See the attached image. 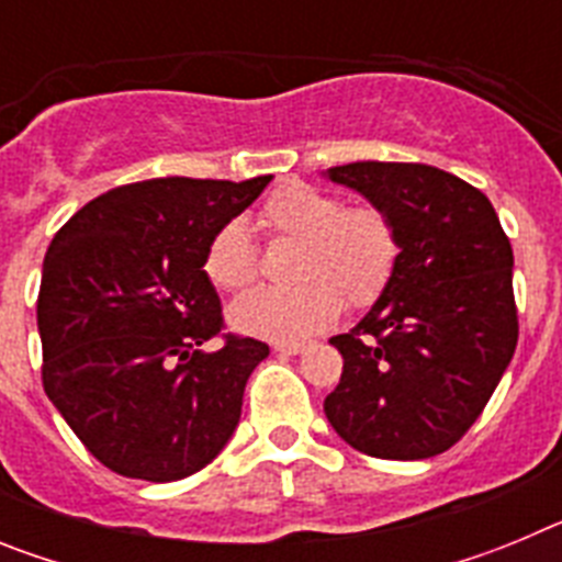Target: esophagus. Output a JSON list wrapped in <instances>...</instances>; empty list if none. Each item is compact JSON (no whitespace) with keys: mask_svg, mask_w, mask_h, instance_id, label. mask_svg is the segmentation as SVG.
<instances>
[{"mask_svg":"<svg viewBox=\"0 0 562 562\" xmlns=\"http://www.w3.org/2000/svg\"><path fill=\"white\" fill-rule=\"evenodd\" d=\"M272 349H276L278 355H301V351H306L310 346H306V342H276Z\"/></svg>","mask_w":562,"mask_h":562,"instance_id":"obj_1","label":"esophagus"}]
</instances>
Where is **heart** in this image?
<instances>
[{"mask_svg": "<svg viewBox=\"0 0 562 562\" xmlns=\"http://www.w3.org/2000/svg\"><path fill=\"white\" fill-rule=\"evenodd\" d=\"M267 236L297 241L284 290H256L231 306L238 331L276 342H295L335 324L342 304L369 310L385 295L400 265V233L389 211L374 202L342 205L337 193L310 182H281L258 207ZM205 276L222 292H241L258 278V252L238 222L213 233Z\"/></svg>", "mask_w": 562, "mask_h": 562, "instance_id": "heart-1", "label": "heart"}]
</instances>
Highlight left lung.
<instances>
[{"mask_svg": "<svg viewBox=\"0 0 562 562\" xmlns=\"http://www.w3.org/2000/svg\"><path fill=\"white\" fill-rule=\"evenodd\" d=\"M329 177L385 207L400 265L349 335L324 411L351 448L414 461L473 428L518 346L513 245L493 202L422 162H349Z\"/></svg>", "mask_w": 562, "mask_h": 562, "instance_id": "obj_1", "label": "left lung"}]
</instances>
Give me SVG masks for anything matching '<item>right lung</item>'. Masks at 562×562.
I'll return each instance as SVG.
<instances>
[{"instance_id":"add662e5","label":"right lung","mask_w":562,"mask_h":562,"mask_svg":"<svg viewBox=\"0 0 562 562\" xmlns=\"http://www.w3.org/2000/svg\"><path fill=\"white\" fill-rule=\"evenodd\" d=\"M270 177L143 180L101 193L56 233L38 286L42 382L112 473L180 481L225 448L267 342L225 331L207 241ZM222 339L211 356L195 349Z\"/></svg>"}]
</instances>
